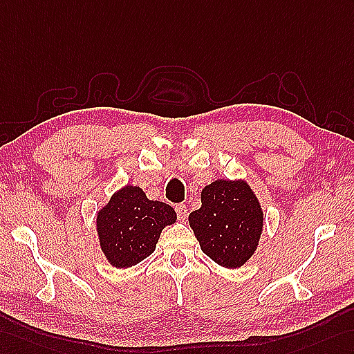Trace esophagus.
Listing matches in <instances>:
<instances>
[{
    "label": "esophagus",
    "mask_w": 354,
    "mask_h": 354,
    "mask_svg": "<svg viewBox=\"0 0 354 354\" xmlns=\"http://www.w3.org/2000/svg\"><path fill=\"white\" fill-rule=\"evenodd\" d=\"M176 212H177V216L180 221H186L187 218V207L185 204H177L176 205Z\"/></svg>",
    "instance_id": "esophagus-1"
}]
</instances>
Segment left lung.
Wrapping results in <instances>:
<instances>
[{"label":"left lung","instance_id":"left-lung-1","mask_svg":"<svg viewBox=\"0 0 354 354\" xmlns=\"http://www.w3.org/2000/svg\"><path fill=\"white\" fill-rule=\"evenodd\" d=\"M201 251L227 269L242 267L258 246L263 210L243 180H214L201 191V207L189 214Z\"/></svg>","mask_w":354,"mask_h":354}]
</instances>
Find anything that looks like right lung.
Masks as SVG:
<instances>
[{
    "label": "right lung",
    "instance_id": "add662e5",
    "mask_svg": "<svg viewBox=\"0 0 354 354\" xmlns=\"http://www.w3.org/2000/svg\"><path fill=\"white\" fill-rule=\"evenodd\" d=\"M171 205L151 201L140 186L120 189L97 212V236L102 252L111 266L127 269L145 260L154 249L162 230L176 222Z\"/></svg>",
    "mask_w": 354,
    "mask_h": 354
}]
</instances>
